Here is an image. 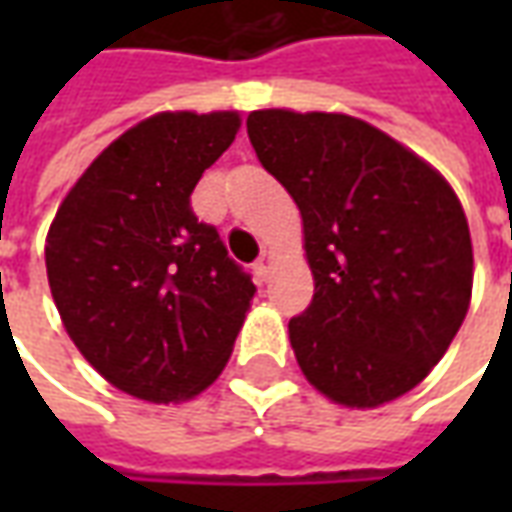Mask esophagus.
<instances>
[{"instance_id":"obj_1","label":"esophagus","mask_w":512,"mask_h":512,"mask_svg":"<svg viewBox=\"0 0 512 512\" xmlns=\"http://www.w3.org/2000/svg\"><path fill=\"white\" fill-rule=\"evenodd\" d=\"M271 268H274V257H271V252H260V257H257V263H255V274L260 282H266L268 277H271Z\"/></svg>"}]
</instances>
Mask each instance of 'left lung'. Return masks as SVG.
<instances>
[{"label": "left lung", "mask_w": 512, "mask_h": 512, "mask_svg": "<svg viewBox=\"0 0 512 512\" xmlns=\"http://www.w3.org/2000/svg\"><path fill=\"white\" fill-rule=\"evenodd\" d=\"M246 134L304 222L315 296L288 323L301 373L348 408L406 395L450 348L472 299L455 191L356 117L260 109Z\"/></svg>", "instance_id": "1"}]
</instances>
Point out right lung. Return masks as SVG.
<instances>
[{"instance_id": "right-lung-1", "label": "right lung", "mask_w": 512, "mask_h": 512, "mask_svg": "<svg viewBox=\"0 0 512 512\" xmlns=\"http://www.w3.org/2000/svg\"><path fill=\"white\" fill-rule=\"evenodd\" d=\"M235 112H161L128 128L62 200L46 271L65 332L128 395L175 403L222 373L255 282L191 211L233 145Z\"/></svg>"}]
</instances>
